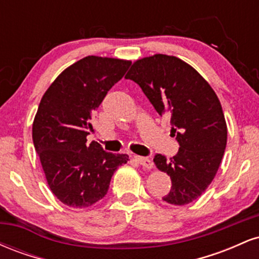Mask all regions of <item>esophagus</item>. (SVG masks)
<instances>
[{
    "mask_svg": "<svg viewBox=\"0 0 259 259\" xmlns=\"http://www.w3.org/2000/svg\"><path fill=\"white\" fill-rule=\"evenodd\" d=\"M135 158H136V160H138V162H139L140 164H141L142 167H144V168H147V169H151V168H152L153 163H152V160H151L150 158H148V157L136 156Z\"/></svg>",
    "mask_w": 259,
    "mask_h": 259,
    "instance_id": "1",
    "label": "esophagus"
}]
</instances>
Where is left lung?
Returning <instances> with one entry per match:
<instances>
[{
	"label": "left lung",
	"mask_w": 259,
	"mask_h": 259,
	"mask_svg": "<svg viewBox=\"0 0 259 259\" xmlns=\"http://www.w3.org/2000/svg\"><path fill=\"white\" fill-rule=\"evenodd\" d=\"M126 79L136 82L159 115L170 118L179 151L153 162L171 179L163 201L184 206L206 191L214 179L227 146V123L210 85L191 65L174 56L154 55L136 61Z\"/></svg>",
	"instance_id": "left-lung-1"
}]
</instances>
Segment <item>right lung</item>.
Masks as SVG:
<instances>
[{
  "label": "right lung",
  "mask_w": 259,
  "mask_h": 259,
  "mask_svg": "<svg viewBox=\"0 0 259 259\" xmlns=\"http://www.w3.org/2000/svg\"><path fill=\"white\" fill-rule=\"evenodd\" d=\"M130 64L88 56L59 74L41 99L32 141L50 189L67 206L89 207L105 197L112 175L129 159L89 145L86 136L95 133V112Z\"/></svg>",
  "instance_id": "right-lung-1"
}]
</instances>
